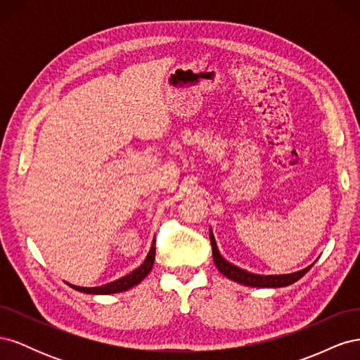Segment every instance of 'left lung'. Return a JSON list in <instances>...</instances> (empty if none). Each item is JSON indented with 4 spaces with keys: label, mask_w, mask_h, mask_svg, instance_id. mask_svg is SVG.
Listing matches in <instances>:
<instances>
[{
    "label": "left lung",
    "mask_w": 360,
    "mask_h": 360,
    "mask_svg": "<svg viewBox=\"0 0 360 360\" xmlns=\"http://www.w3.org/2000/svg\"><path fill=\"white\" fill-rule=\"evenodd\" d=\"M210 242H212V252H213V261L216 267L219 269L221 274H224L226 278H230L231 281L238 282V284H243L248 287H259V288H279V287H287L294 284V282L299 281L304 274H308V270L312 267L308 266L307 269L294 271V274L288 275H257V274H250V271H246L240 267H237L231 264L230 261H226L221 252L217 249L214 236L210 230Z\"/></svg>",
    "instance_id": "left-lung-1"
}]
</instances>
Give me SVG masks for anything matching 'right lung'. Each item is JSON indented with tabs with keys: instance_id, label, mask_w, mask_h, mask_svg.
<instances>
[{
	"instance_id": "1",
	"label": "right lung",
	"mask_w": 360,
	"mask_h": 360,
	"mask_svg": "<svg viewBox=\"0 0 360 360\" xmlns=\"http://www.w3.org/2000/svg\"><path fill=\"white\" fill-rule=\"evenodd\" d=\"M155 255H156V246H155V240H153V245H151L148 254H147V258L144 259V263L141 264L138 269H135L134 271H130L129 275L120 278L114 282H110V284L101 285V287L90 288V287H78V285H72V284H69V285L81 292H89V294H114V292L126 291L129 288L138 285L139 282L150 274V270H151V267H153V263H155Z\"/></svg>"
}]
</instances>
